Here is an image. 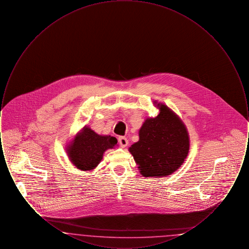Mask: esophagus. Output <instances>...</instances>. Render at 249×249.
<instances>
[{
  "instance_id": "34e87169",
  "label": "esophagus",
  "mask_w": 249,
  "mask_h": 249,
  "mask_svg": "<svg viewBox=\"0 0 249 249\" xmlns=\"http://www.w3.org/2000/svg\"><path fill=\"white\" fill-rule=\"evenodd\" d=\"M119 144L121 145V147H126L128 144H129V141H128V139L126 138V137H123V136H121V137H119Z\"/></svg>"
}]
</instances>
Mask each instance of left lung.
Segmentation results:
<instances>
[{
	"mask_svg": "<svg viewBox=\"0 0 249 249\" xmlns=\"http://www.w3.org/2000/svg\"><path fill=\"white\" fill-rule=\"evenodd\" d=\"M154 106L160 113L144 120L139 141L129 151L143 178H162L183 165L190 151V135L183 120L170 107L158 101Z\"/></svg>",
	"mask_w": 249,
	"mask_h": 249,
	"instance_id": "obj_1",
	"label": "left lung"
}]
</instances>
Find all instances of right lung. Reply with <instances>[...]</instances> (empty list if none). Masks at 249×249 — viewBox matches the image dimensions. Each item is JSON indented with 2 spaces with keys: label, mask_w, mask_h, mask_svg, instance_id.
Masks as SVG:
<instances>
[{
  "label": "right lung",
  "mask_w": 249,
  "mask_h": 249,
  "mask_svg": "<svg viewBox=\"0 0 249 249\" xmlns=\"http://www.w3.org/2000/svg\"><path fill=\"white\" fill-rule=\"evenodd\" d=\"M118 146V140L111 135H101L85 126L77 131L65 146L72 165L81 171H93L102 161L105 152Z\"/></svg>",
  "instance_id": "add662e5"
}]
</instances>
